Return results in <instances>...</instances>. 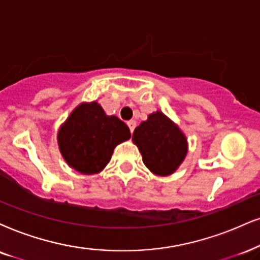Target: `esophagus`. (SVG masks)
I'll return each instance as SVG.
<instances>
[{
    "instance_id": "1",
    "label": "esophagus",
    "mask_w": 260,
    "mask_h": 260,
    "mask_svg": "<svg viewBox=\"0 0 260 260\" xmlns=\"http://www.w3.org/2000/svg\"><path fill=\"white\" fill-rule=\"evenodd\" d=\"M127 124H128V127H129V131H131V133H133L134 128L137 127V122H136V121H134V120H131V121H128Z\"/></svg>"
}]
</instances>
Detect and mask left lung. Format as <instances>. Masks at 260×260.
<instances>
[{
	"label": "left lung",
	"instance_id": "8db88e82",
	"mask_svg": "<svg viewBox=\"0 0 260 260\" xmlns=\"http://www.w3.org/2000/svg\"><path fill=\"white\" fill-rule=\"evenodd\" d=\"M132 140L143 156L144 164L159 176L175 172L188 149L185 134L162 111L150 114L134 129Z\"/></svg>",
	"mask_w": 260,
	"mask_h": 260
}]
</instances>
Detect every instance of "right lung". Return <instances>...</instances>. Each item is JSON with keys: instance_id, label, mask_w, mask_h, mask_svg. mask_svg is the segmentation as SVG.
I'll list each match as a JSON object with an SVG mask.
<instances>
[{"instance_id": "add662e5", "label": "right lung", "mask_w": 260, "mask_h": 260, "mask_svg": "<svg viewBox=\"0 0 260 260\" xmlns=\"http://www.w3.org/2000/svg\"><path fill=\"white\" fill-rule=\"evenodd\" d=\"M129 138V128L123 121L108 116L97 102H91L72 111L58 129L57 143L71 168L92 175L106 168L116 145Z\"/></svg>"}]
</instances>
